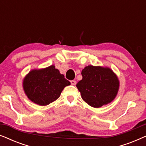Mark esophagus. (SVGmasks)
I'll use <instances>...</instances> for the list:
<instances>
[{"label":"esophagus","instance_id":"esophagus-1","mask_svg":"<svg viewBox=\"0 0 146 146\" xmlns=\"http://www.w3.org/2000/svg\"><path fill=\"white\" fill-rule=\"evenodd\" d=\"M70 83H71V84H72V85H76V80H71Z\"/></svg>","mask_w":146,"mask_h":146}]
</instances>
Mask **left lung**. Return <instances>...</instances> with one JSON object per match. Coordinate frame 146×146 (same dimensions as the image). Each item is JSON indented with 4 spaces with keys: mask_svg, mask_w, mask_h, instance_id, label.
<instances>
[{
    "mask_svg": "<svg viewBox=\"0 0 146 146\" xmlns=\"http://www.w3.org/2000/svg\"><path fill=\"white\" fill-rule=\"evenodd\" d=\"M82 79L76 86L83 100L94 108L111 102L119 88L118 79L108 68L88 66L82 71Z\"/></svg>",
    "mask_w": 146,
    "mask_h": 146,
    "instance_id": "obj_1",
    "label": "left lung"
}]
</instances>
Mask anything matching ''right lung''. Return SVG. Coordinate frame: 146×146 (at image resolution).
I'll return each instance as SVG.
<instances>
[{"label": "right lung", "mask_w": 146, "mask_h": 146, "mask_svg": "<svg viewBox=\"0 0 146 146\" xmlns=\"http://www.w3.org/2000/svg\"><path fill=\"white\" fill-rule=\"evenodd\" d=\"M70 82L54 66L33 70L24 79L23 87L29 98L37 104L46 106L57 100L64 88Z\"/></svg>", "instance_id": "obj_1"}]
</instances>
